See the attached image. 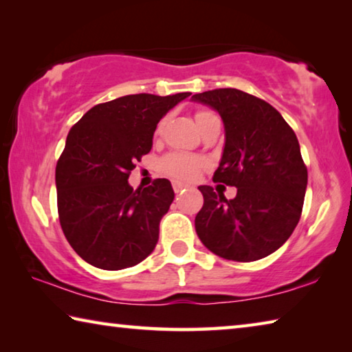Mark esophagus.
<instances>
[{
  "mask_svg": "<svg viewBox=\"0 0 352 352\" xmlns=\"http://www.w3.org/2000/svg\"><path fill=\"white\" fill-rule=\"evenodd\" d=\"M172 188H174L175 194H178V192H183V190L186 189V184H183L180 182H174V183H172Z\"/></svg>",
  "mask_w": 352,
  "mask_h": 352,
  "instance_id": "obj_1",
  "label": "esophagus"
}]
</instances>
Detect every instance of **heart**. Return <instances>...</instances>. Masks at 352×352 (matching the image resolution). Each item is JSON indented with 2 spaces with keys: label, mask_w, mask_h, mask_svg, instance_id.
Listing matches in <instances>:
<instances>
[{
  "label": "heart",
  "mask_w": 352,
  "mask_h": 352,
  "mask_svg": "<svg viewBox=\"0 0 352 352\" xmlns=\"http://www.w3.org/2000/svg\"><path fill=\"white\" fill-rule=\"evenodd\" d=\"M211 119H219L214 113L200 110L195 115V122H197V127L200 129L205 122L211 121ZM163 122L158 124L157 133L162 132ZM205 168V162L199 157H192V155L186 153H169L168 157L162 160V170L169 177L175 178V180L180 182H190L195 180L200 175V172Z\"/></svg>",
  "instance_id": "obj_1"
}]
</instances>
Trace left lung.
Returning <instances> with one entry per match:
<instances>
[{
  "label": "left lung",
  "instance_id": "obj_1",
  "mask_svg": "<svg viewBox=\"0 0 352 352\" xmlns=\"http://www.w3.org/2000/svg\"><path fill=\"white\" fill-rule=\"evenodd\" d=\"M190 99L222 118L225 146L212 180L237 188L228 200L211 186H199L204 206L195 216L197 236L220 258H265L284 245L301 217L307 169L296 135L269 102L236 88Z\"/></svg>",
  "mask_w": 352,
  "mask_h": 352
}]
</instances>
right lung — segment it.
Segmentation results:
<instances>
[{"label":"right lung","mask_w":352,"mask_h":352,"mask_svg":"<svg viewBox=\"0 0 352 352\" xmlns=\"http://www.w3.org/2000/svg\"><path fill=\"white\" fill-rule=\"evenodd\" d=\"M188 96L129 94L94 105L71 127L56 168L58 219L69 245L88 264L122 270L153 252L174 189L157 178L135 190L129 175L151 152L160 119Z\"/></svg>","instance_id":"1"}]
</instances>
